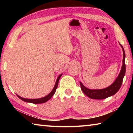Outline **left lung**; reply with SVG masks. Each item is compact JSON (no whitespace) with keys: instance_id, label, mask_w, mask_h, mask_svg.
Wrapping results in <instances>:
<instances>
[{"instance_id":"8db88e82","label":"left lung","mask_w":133,"mask_h":133,"mask_svg":"<svg viewBox=\"0 0 133 133\" xmlns=\"http://www.w3.org/2000/svg\"><path fill=\"white\" fill-rule=\"evenodd\" d=\"M123 51V65L121 67L120 73L119 74L117 78L111 85L107 88L100 89V90H91L87 89L84 87L82 83L80 82V85L82 91L85 95L88 96L89 98L92 99H97V100H102V99L106 98L110 96H111L115 94L120 89L121 84L123 83L124 76L125 73V51L124 50L122 45L120 44Z\"/></svg>"}]
</instances>
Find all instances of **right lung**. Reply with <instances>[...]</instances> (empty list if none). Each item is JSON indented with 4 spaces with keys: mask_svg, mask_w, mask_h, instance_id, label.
Wrapping results in <instances>:
<instances>
[{
    "mask_svg": "<svg viewBox=\"0 0 133 133\" xmlns=\"http://www.w3.org/2000/svg\"><path fill=\"white\" fill-rule=\"evenodd\" d=\"M62 74L60 75L57 78V80H56V84L55 85V87H54V88L53 89V90L51 91L50 93H49L48 96H46V97H42V98H36V99H28V98H22L21 97H20L19 96H18V97L19 98H21V100H22L24 102H29V103H33V104H41V103H44L45 102H48V101L49 100V99H50L51 97H52V96L54 95V94L55 93L56 90V89L57 88V86H58V81H59V79L60 77L62 76Z\"/></svg>",
    "mask_w": 133,
    "mask_h": 133,
    "instance_id": "add662e5",
    "label": "right lung"
}]
</instances>
